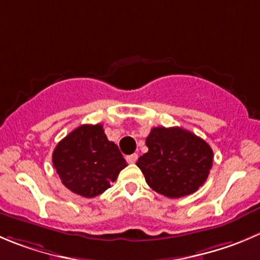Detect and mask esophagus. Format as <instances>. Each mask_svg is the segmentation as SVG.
I'll use <instances>...</instances> for the list:
<instances>
[{
	"instance_id": "34e87169",
	"label": "esophagus",
	"mask_w": 260,
	"mask_h": 260,
	"mask_svg": "<svg viewBox=\"0 0 260 260\" xmlns=\"http://www.w3.org/2000/svg\"><path fill=\"white\" fill-rule=\"evenodd\" d=\"M126 160H127L128 163H135L138 160V154L137 153H134V154L126 155Z\"/></svg>"
}]
</instances>
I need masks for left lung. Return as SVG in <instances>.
<instances>
[{"label":"left lung","mask_w":260,"mask_h":260,"mask_svg":"<svg viewBox=\"0 0 260 260\" xmlns=\"http://www.w3.org/2000/svg\"><path fill=\"white\" fill-rule=\"evenodd\" d=\"M138 159L147 184L158 194L181 198L197 191L208 177L213 152L202 138L181 127H153Z\"/></svg>","instance_id":"8db88e82"}]
</instances>
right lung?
Masks as SVG:
<instances>
[{
  "instance_id": "1",
  "label": "right lung",
  "mask_w": 260,
  "mask_h": 260,
  "mask_svg": "<svg viewBox=\"0 0 260 260\" xmlns=\"http://www.w3.org/2000/svg\"><path fill=\"white\" fill-rule=\"evenodd\" d=\"M52 162L62 184L85 198L106 191L127 166L101 123L81 125L66 135L54 148Z\"/></svg>"
}]
</instances>
